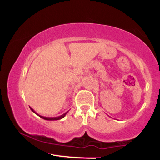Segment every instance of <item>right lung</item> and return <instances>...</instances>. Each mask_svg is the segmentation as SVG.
Instances as JSON below:
<instances>
[{
	"label": "right lung",
	"mask_w": 160,
	"mask_h": 160,
	"mask_svg": "<svg viewBox=\"0 0 160 160\" xmlns=\"http://www.w3.org/2000/svg\"><path fill=\"white\" fill-rule=\"evenodd\" d=\"M31 108V110H32V111L33 112H34V113H36L37 115H38V116H39L40 117H41L42 119H43V120H61V119L64 118V117H65V115L67 114V113H68V111H67V112H66V113H63V114L61 115V116H58V117H43V116L39 115V114H38V113H37L36 112L34 111V110H33L32 108Z\"/></svg>",
	"instance_id": "right-lung-1"
}]
</instances>
